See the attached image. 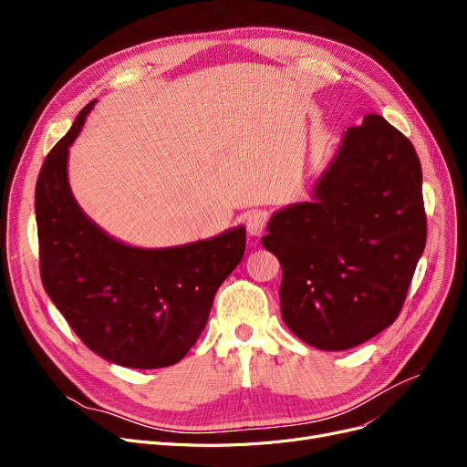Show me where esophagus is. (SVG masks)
Masks as SVG:
<instances>
[{
	"label": "esophagus",
	"mask_w": 467,
	"mask_h": 467,
	"mask_svg": "<svg viewBox=\"0 0 467 467\" xmlns=\"http://www.w3.org/2000/svg\"><path fill=\"white\" fill-rule=\"evenodd\" d=\"M266 225V217L261 212H250L246 215V229L250 236H259L265 231Z\"/></svg>",
	"instance_id": "34e87169"
}]
</instances>
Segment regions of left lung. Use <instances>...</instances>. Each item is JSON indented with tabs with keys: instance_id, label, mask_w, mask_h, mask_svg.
<instances>
[{
	"instance_id": "1",
	"label": "left lung",
	"mask_w": 467,
	"mask_h": 467,
	"mask_svg": "<svg viewBox=\"0 0 467 467\" xmlns=\"http://www.w3.org/2000/svg\"><path fill=\"white\" fill-rule=\"evenodd\" d=\"M261 238L282 265V320L306 345L354 348L394 324L426 246L422 166L369 113L342 132L312 199L275 212Z\"/></svg>"
}]
</instances>
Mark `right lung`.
Instances as JSON below:
<instances>
[{
	"mask_svg": "<svg viewBox=\"0 0 467 467\" xmlns=\"http://www.w3.org/2000/svg\"><path fill=\"white\" fill-rule=\"evenodd\" d=\"M94 104L81 109L39 171L41 280L94 354L130 369H159L178 363L201 337L215 291L242 261L246 229L182 246L138 248L98 227L67 180L69 145Z\"/></svg>",
	"mask_w": 467,
	"mask_h": 467,
	"instance_id": "1",
	"label": "right lung"
}]
</instances>
